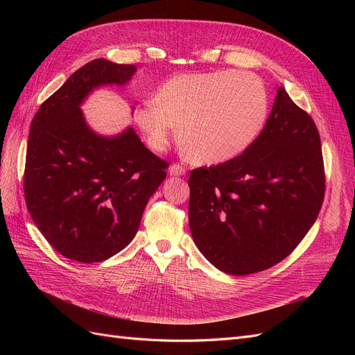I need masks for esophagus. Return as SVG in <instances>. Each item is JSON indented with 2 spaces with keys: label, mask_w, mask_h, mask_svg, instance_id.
<instances>
[{
  "label": "esophagus",
  "mask_w": 355,
  "mask_h": 355,
  "mask_svg": "<svg viewBox=\"0 0 355 355\" xmlns=\"http://www.w3.org/2000/svg\"><path fill=\"white\" fill-rule=\"evenodd\" d=\"M168 173L171 176H184L187 173V168L184 166H180L179 163H175L171 164L170 168H168Z\"/></svg>",
  "instance_id": "1"
}]
</instances>
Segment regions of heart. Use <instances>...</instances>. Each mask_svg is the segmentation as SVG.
<instances>
[{
  "label": "heart",
  "instance_id": "b5f03b06",
  "mask_svg": "<svg viewBox=\"0 0 355 355\" xmlns=\"http://www.w3.org/2000/svg\"><path fill=\"white\" fill-rule=\"evenodd\" d=\"M270 94L250 72L182 73L135 110V121L154 151H164L179 127L185 155L219 164L243 154L265 125Z\"/></svg>",
  "mask_w": 355,
  "mask_h": 355
}]
</instances>
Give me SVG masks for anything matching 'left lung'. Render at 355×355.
Wrapping results in <instances>:
<instances>
[{
	"mask_svg": "<svg viewBox=\"0 0 355 355\" xmlns=\"http://www.w3.org/2000/svg\"><path fill=\"white\" fill-rule=\"evenodd\" d=\"M189 230L200 252L232 275L261 272L304 240L324 200L321 141L313 118L283 87L243 154L189 179Z\"/></svg>",
	"mask_w": 355,
	"mask_h": 355,
	"instance_id": "8db88e82",
	"label": "left lung"
}]
</instances>
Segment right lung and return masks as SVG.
Returning <instances> with one entry per match:
<instances>
[{"instance_id":"right-lung-1","label":"right lung","mask_w":355,"mask_h":355,"mask_svg":"<svg viewBox=\"0 0 355 355\" xmlns=\"http://www.w3.org/2000/svg\"><path fill=\"white\" fill-rule=\"evenodd\" d=\"M135 65L94 59L41 103L31 123L24 192L32 220L68 259L102 262L137 232L148 200L168 163L133 128L102 137L85 124L80 105L93 89L124 84Z\"/></svg>"}]
</instances>
